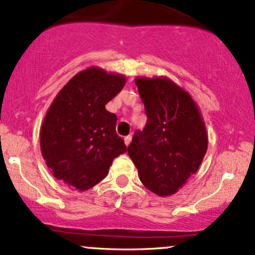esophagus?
<instances>
[{
  "mask_svg": "<svg viewBox=\"0 0 255 255\" xmlns=\"http://www.w3.org/2000/svg\"><path fill=\"white\" fill-rule=\"evenodd\" d=\"M130 141H132V135H127V136H126V138H125V144L127 145V146L130 144Z\"/></svg>",
  "mask_w": 255,
  "mask_h": 255,
  "instance_id": "1",
  "label": "esophagus"
}]
</instances>
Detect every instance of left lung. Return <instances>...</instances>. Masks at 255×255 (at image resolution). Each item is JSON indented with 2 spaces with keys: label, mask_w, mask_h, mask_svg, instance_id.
Wrapping results in <instances>:
<instances>
[{
  "label": "left lung",
  "mask_w": 255,
  "mask_h": 255,
  "mask_svg": "<svg viewBox=\"0 0 255 255\" xmlns=\"http://www.w3.org/2000/svg\"><path fill=\"white\" fill-rule=\"evenodd\" d=\"M147 116L134 133L128 155L150 191L169 196L197 172L208 138L198 109L185 91L168 78H136Z\"/></svg>",
  "instance_id": "1"
}]
</instances>
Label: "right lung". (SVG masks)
I'll return each instance as SVG.
<instances>
[{
	"mask_svg": "<svg viewBox=\"0 0 255 255\" xmlns=\"http://www.w3.org/2000/svg\"><path fill=\"white\" fill-rule=\"evenodd\" d=\"M122 75L89 68L64 86L41 128V151L53 175L85 191L109 173L127 146L116 133L117 116L105 105L125 87Z\"/></svg>",
	"mask_w": 255,
	"mask_h": 255,
	"instance_id": "add662e5",
	"label": "right lung"
}]
</instances>
